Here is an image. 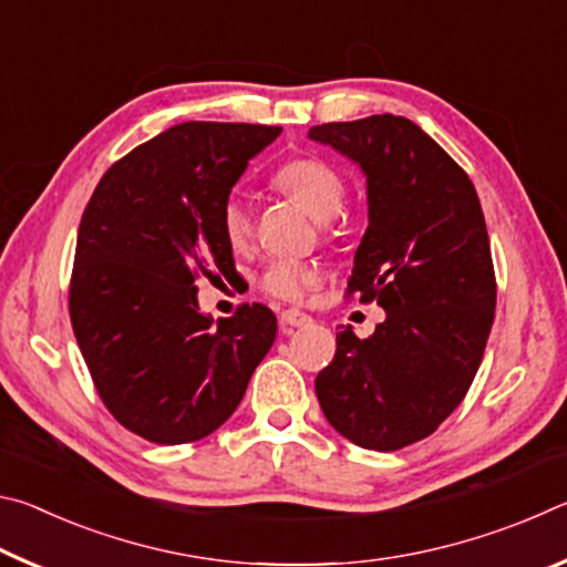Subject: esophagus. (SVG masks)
Segmentation results:
<instances>
[{"instance_id": "obj_1", "label": "esophagus", "mask_w": 567, "mask_h": 567, "mask_svg": "<svg viewBox=\"0 0 567 567\" xmlns=\"http://www.w3.org/2000/svg\"><path fill=\"white\" fill-rule=\"evenodd\" d=\"M310 315H305L300 310H285L280 315V324H282V332H290L292 328H302V324H310Z\"/></svg>"}]
</instances>
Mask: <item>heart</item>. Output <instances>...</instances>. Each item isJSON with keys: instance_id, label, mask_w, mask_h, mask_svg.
<instances>
[{"instance_id": "heart-1", "label": "heart", "mask_w": 567, "mask_h": 567, "mask_svg": "<svg viewBox=\"0 0 567 567\" xmlns=\"http://www.w3.org/2000/svg\"><path fill=\"white\" fill-rule=\"evenodd\" d=\"M272 185L318 223L338 217L344 205V179L338 169L318 157L287 159L272 175ZM219 229L233 249H245L252 239V215L239 192H229L219 207ZM318 282V267L297 260H272L257 280L265 295L282 302L305 300Z\"/></svg>"}]
</instances>
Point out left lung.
<instances>
[{"instance_id":"8db88e82","label":"left lung","mask_w":567,"mask_h":567,"mask_svg":"<svg viewBox=\"0 0 567 567\" xmlns=\"http://www.w3.org/2000/svg\"><path fill=\"white\" fill-rule=\"evenodd\" d=\"M310 140L368 177L348 295L385 310L370 338L338 334L315 392L342 437L390 453L433 435L483 360L497 297L483 207L465 169L405 117L318 124Z\"/></svg>"}]
</instances>
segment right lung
Listing matches in <instances>:
<instances>
[{"label": "right lung", "instance_id": "1", "mask_svg": "<svg viewBox=\"0 0 567 567\" xmlns=\"http://www.w3.org/2000/svg\"><path fill=\"white\" fill-rule=\"evenodd\" d=\"M282 127L182 122L114 162L76 233L70 318L114 420L159 445L203 440L237 410L277 318L199 312L197 282L235 270L219 207Z\"/></svg>", "mask_w": 567, "mask_h": 567}]
</instances>
